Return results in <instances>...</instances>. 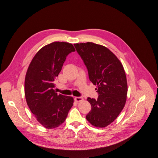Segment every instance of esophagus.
<instances>
[{
  "label": "esophagus",
  "mask_w": 158,
  "mask_h": 158,
  "mask_svg": "<svg viewBox=\"0 0 158 158\" xmlns=\"http://www.w3.org/2000/svg\"><path fill=\"white\" fill-rule=\"evenodd\" d=\"M74 99H75V102H80L83 101V98H81V97H75Z\"/></svg>",
  "instance_id": "esophagus-1"
}]
</instances>
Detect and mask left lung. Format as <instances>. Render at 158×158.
Returning <instances> with one entry per match:
<instances>
[{
    "label": "left lung",
    "mask_w": 158,
    "mask_h": 158,
    "mask_svg": "<svg viewBox=\"0 0 158 158\" xmlns=\"http://www.w3.org/2000/svg\"><path fill=\"white\" fill-rule=\"evenodd\" d=\"M74 46L87 68L90 81L98 86V99L87 98L92 108L86 118L95 127H107L125 105L128 87L123 66L104 46L92 42L75 44Z\"/></svg>",
    "instance_id": "1"
}]
</instances>
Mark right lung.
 <instances>
[{
  "mask_svg": "<svg viewBox=\"0 0 158 158\" xmlns=\"http://www.w3.org/2000/svg\"><path fill=\"white\" fill-rule=\"evenodd\" d=\"M75 51L71 44L52 42L38 51L28 68L25 81L27 102L36 119L46 128L61 125L73 105L72 97L56 93L54 81L68 55Z\"/></svg>",
  "mask_w": 158,
  "mask_h": 158,
  "instance_id": "right-lung-1",
  "label": "right lung"
}]
</instances>
